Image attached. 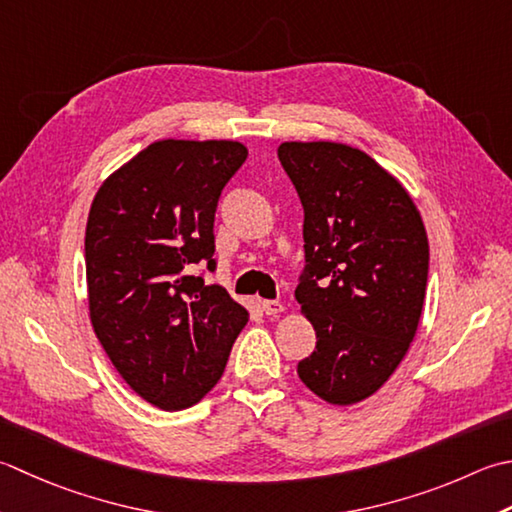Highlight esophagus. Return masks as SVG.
<instances>
[{
	"label": "esophagus",
	"mask_w": 512,
	"mask_h": 512,
	"mask_svg": "<svg viewBox=\"0 0 512 512\" xmlns=\"http://www.w3.org/2000/svg\"><path fill=\"white\" fill-rule=\"evenodd\" d=\"M262 308H264V313L270 315V317H277L279 313H284V304L275 302V299H264Z\"/></svg>",
	"instance_id": "1"
}]
</instances>
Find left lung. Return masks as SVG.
<instances>
[{
  "label": "left lung",
  "mask_w": 512,
  "mask_h": 512,
  "mask_svg": "<svg viewBox=\"0 0 512 512\" xmlns=\"http://www.w3.org/2000/svg\"><path fill=\"white\" fill-rule=\"evenodd\" d=\"M279 162L304 206L306 273L295 290L317 346L297 364L335 406L364 402L402 364L422 317L428 237L395 175L339 142H284Z\"/></svg>",
  "instance_id": "8db88e82"
}]
</instances>
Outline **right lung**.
Listing matches in <instances>:
<instances>
[{
  "label": "right lung",
  "mask_w": 512,
  "mask_h": 512,
  "mask_svg": "<svg viewBox=\"0 0 512 512\" xmlns=\"http://www.w3.org/2000/svg\"><path fill=\"white\" fill-rule=\"evenodd\" d=\"M248 148L159 139L110 173L86 224L88 315L124 382L162 410L197 404L222 377L248 310L219 284L215 210Z\"/></svg>",
  "instance_id": "obj_1"
}]
</instances>
